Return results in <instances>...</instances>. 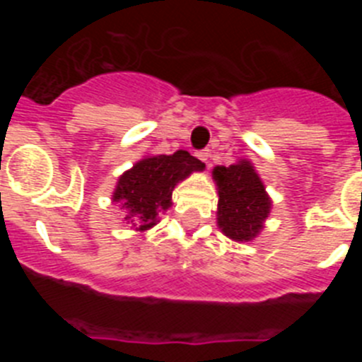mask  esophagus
<instances>
[{
  "mask_svg": "<svg viewBox=\"0 0 362 362\" xmlns=\"http://www.w3.org/2000/svg\"><path fill=\"white\" fill-rule=\"evenodd\" d=\"M197 158H199L201 161H203L204 165H206V168H209V166H210V163H209L210 152H209V150H199V152H197Z\"/></svg>",
  "mask_w": 362,
  "mask_h": 362,
  "instance_id": "esophagus-1",
  "label": "esophagus"
}]
</instances>
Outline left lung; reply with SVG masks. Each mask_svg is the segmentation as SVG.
I'll use <instances>...</instances> for the list:
<instances>
[{"mask_svg": "<svg viewBox=\"0 0 362 362\" xmlns=\"http://www.w3.org/2000/svg\"><path fill=\"white\" fill-rule=\"evenodd\" d=\"M217 226L232 241H252L264 228L272 199L250 161L241 159L230 166H216Z\"/></svg>", "mask_w": 362, "mask_h": 362, "instance_id": "8db88e82", "label": "left lung"}]
</instances>
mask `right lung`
<instances>
[{
  "mask_svg": "<svg viewBox=\"0 0 362 362\" xmlns=\"http://www.w3.org/2000/svg\"><path fill=\"white\" fill-rule=\"evenodd\" d=\"M203 168L204 163L187 150H177L172 156H148L119 175L112 201L123 210L127 225L145 232L158 223L159 214L172 206L175 185Z\"/></svg>",
  "mask_w": 362,
  "mask_h": 362,
  "instance_id": "right-lung-1",
  "label": "right lung"
}]
</instances>
